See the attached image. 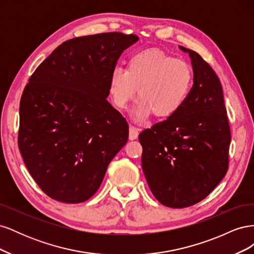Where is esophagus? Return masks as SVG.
I'll return each mask as SVG.
<instances>
[{"label":"esophagus","mask_w":254,"mask_h":254,"mask_svg":"<svg viewBox=\"0 0 254 254\" xmlns=\"http://www.w3.org/2000/svg\"><path fill=\"white\" fill-rule=\"evenodd\" d=\"M139 128L135 127V126H132L130 125L129 126V139L130 140H134L137 137V135H139Z\"/></svg>","instance_id":"34e87169"}]
</instances>
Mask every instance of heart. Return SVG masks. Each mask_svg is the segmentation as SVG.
I'll list each match as a JSON object with an SVG mask.
<instances>
[{
    "label": "heart",
    "mask_w": 254,
    "mask_h": 254,
    "mask_svg": "<svg viewBox=\"0 0 254 254\" xmlns=\"http://www.w3.org/2000/svg\"><path fill=\"white\" fill-rule=\"evenodd\" d=\"M193 83L191 66L158 49H146L129 58L127 70L115 67L110 75L109 90L114 105L125 109L137 89V102L132 115L143 121L153 113L166 119L178 112L186 103Z\"/></svg>",
    "instance_id": "heart-1"
}]
</instances>
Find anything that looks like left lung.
Listing matches in <instances>:
<instances>
[{
    "label": "left lung",
    "mask_w": 254,
    "mask_h": 254,
    "mask_svg": "<svg viewBox=\"0 0 254 254\" xmlns=\"http://www.w3.org/2000/svg\"><path fill=\"white\" fill-rule=\"evenodd\" d=\"M189 54L194 83L182 108L139 135L142 168L163 205L182 209L201 201L224 178L231 132L218 76L198 53Z\"/></svg>",
    "instance_id": "obj_1"
}]
</instances>
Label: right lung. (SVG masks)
I'll return each instance as SVG.
<instances>
[{"label":"right lung","instance_id":"1","mask_svg":"<svg viewBox=\"0 0 254 254\" xmlns=\"http://www.w3.org/2000/svg\"><path fill=\"white\" fill-rule=\"evenodd\" d=\"M135 35L104 33L60 44L29 77L20 101L19 149L49 197L88 200L128 141L129 127L107 101L110 75Z\"/></svg>","mask_w":254,"mask_h":254}]
</instances>
